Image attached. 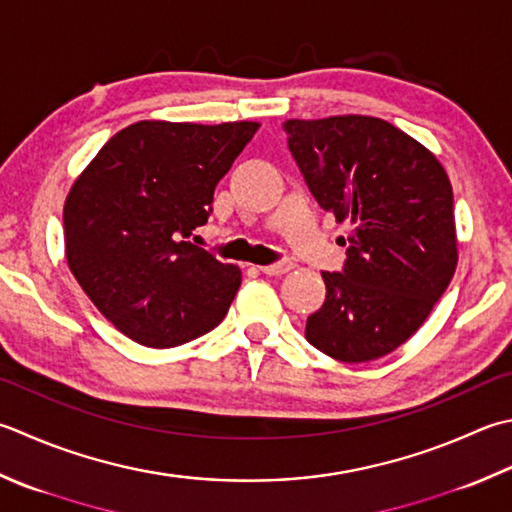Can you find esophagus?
Returning <instances> with one entry per match:
<instances>
[{
  "instance_id": "1",
  "label": "esophagus",
  "mask_w": 512,
  "mask_h": 512,
  "mask_svg": "<svg viewBox=\"0 0 512 512\" xmlns=\"http://www.w3.org/2000/svg\"><path fill=\"white\" fill-rule=\"evenodd\" d=\"M294 267L292 260H278V263H272V265H263L260 267V272L263 274H269V276H281V274H287L289 269Z\"/></svg>"
}]
</instances>
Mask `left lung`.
Segmentation results:
<instances>
[{"label":"left lung","mask_w":512,"mask_h":512,"mask_svg":"<svg viewBox=\"0 0 512 512\" xmlns=\"http://www.w3.org/2000/svg\"><path fill=\"white\" fill-rule=\"evenodd\" d=\"M310 194L350 223L341 272H321L325 303L305 339L343 363L397 350L426 321L457 267L452 187L432 153L368 115L283 122Z\"/></svg>","instance_id":"left-lung-1"}]
</instances>
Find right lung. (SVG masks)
Returning a JSON list of instances; mask_svg holds the SVG:
<instances>
[{"instance_id":"add662e5","label":"right lung","mask_w":512,"mask_h":512,"mask_svg":"<svg viewBox=\"0 0 512 512\" xmlns=\"http://www.w3.org/2000/svg\"><path fill=\"white\" fill-rule=\"evenodd\" d=\"M256 122L142 120L75 180L64 205L66 260L104 318L147 347H176L223 321L240 269L187 240Z\"/></svg>"}]
</instances>
